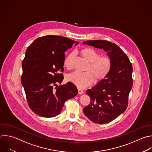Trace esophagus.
<instances>
[{"instance_id":"esophagus-1","label":"esophagus","mask_w":152,"mask_h":152,"mask_svg":"<svg viewBox=\"0 0 152 152\" xmlns=\"http://www.w3.org/2000/svg\"><path fill=\"white\" fill-rule=\"evenodd\" d=\"M78 94H80V95H81V94H83V91L82 90H81V89H78Z\"/></svg>"}]
</instances>
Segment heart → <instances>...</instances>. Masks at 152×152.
I'll return each mask as SVG.
<instances>
[{"label":"heart","mask_w":152,"mask_h":152,"mask_svg":"<svg viewBox=\"0 0 152 152\" xmlns=\"http://www.w3.org/2000/svg\"><path fill=\"white\" fill-rule=\"evenodd\" d=\"M81 56L89 63L87 71L80 73L77 71L69 74L67 80L80 88H85L96 81H100L104 79L109 74L112 66L110 59L107 56L99 57V53L93 49L84 48L80 52ZM75 57V53H71L64 61V66L68 68H72V61Z\"/></svg>","instance_id":"obj_1"}]
</instances>
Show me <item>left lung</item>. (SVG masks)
I'll return each mask as SVG.
<instances>
[{"mask_svg": "<svg viewBox=\"0 0 152 152\" xmlns=\"http://www.w3.org/2000/svg\"><path fill=\"white\" fill-rule=\"evenodd\" d=\"M83 45L103 49L110 59L112 66L107 76L86 91L90 104L83 109L92 122L106 124L121 115L128 106L132 86V66L129 58L115 43L106 40H88Z\"/></svg>", "mask_w": 152, "mask_h": 152, "instance_id": "left-lung-1", "label": "left lung"}]
</instances>
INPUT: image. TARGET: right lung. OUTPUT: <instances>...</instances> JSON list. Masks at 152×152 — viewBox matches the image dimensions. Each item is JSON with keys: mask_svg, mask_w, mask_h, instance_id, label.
<instances>
[{"mask_svg": "<svg viewBox=\"0 0 152 152\" xmlns=\"http://www.w3.org/2000/svg\"><path fill=\"white\" fill-rule=\"evenodd\" d=\"M78 42L66 37L46 36L36 39L28 47L23 61L21 83L30 109L45 118L59 115L67 100L78 94L71 82L61 84L64 76V53Z\"/></svg>", "mask_w": 152, "mask_h": 152, "instance_id": "1", "label": "right lung"}]
</instances>
